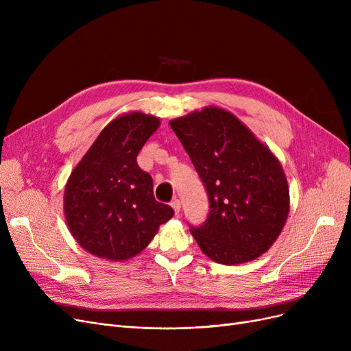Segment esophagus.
Masks as SVG:
<instances>
[{
    "instance_id": "34e87169",
    "label": "esophagus",
    "mask_w": 351,
    "mask_h": 351,
    "mask_svg": "<svg viewBox=\"0 0 351 351\" xmlns=\"http://www.w3.org/2000/svg\"><path fill=\"white\" fill-rule=\"evenodd\" d=\"M171 205H172V208H173L175 213H176V215H179V212H180V200H179V199H173Z\"/></svg>"
}]
</instances>
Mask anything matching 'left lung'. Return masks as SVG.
Segmentation results:
<instances>
[{
	"mask_svg": "<svg viewBox=\"0 0 351 351\" xmlns=\"http://www.w3.org/2000/svg\"><path fill=\"white\" fill-rule=\"evenodd\" d=\"M204 183L209 213L191 233L212 261L250 262L280 234L289 186L279 160L230 112L215 106L169 122Z\"/></svg>",
	"mask_w": 351,
	"mask_h": 351,
	"instance_id": "left-lung-1",
	"label": "left lung"
}]
</instances>
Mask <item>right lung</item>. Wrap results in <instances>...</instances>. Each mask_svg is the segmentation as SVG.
<instances>
[{"mask_svg":"<svg viewBox=\"0 0 351 351\" xmlns=\"http://www.w3.org/2000/svg\"><path fill=\"white\" fill-rule=\"evenodd\" d=\"M159 126L152 115L132 112L104 128L69 176L65 217L77 242L89 253L125 261L142 252L159 225L173 216L154 196V180L136 156Z\"/></svg>","mask_w":351,"mask_h":351,"instance_id":"add662e5","label":"right lung"}]
</instances>
